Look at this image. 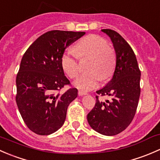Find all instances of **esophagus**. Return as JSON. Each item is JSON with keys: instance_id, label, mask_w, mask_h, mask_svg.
<instances>
[{"instance_id": "34e87169", "label": "esophagus", "mask_w": 160, "mask_h": 160, "mask_svg": "<svg viewBox=\"0 0 160 160\" xmlns=\"http://www.w3.org/2000/svg\"><path fill=\"white\" fill-rule=\"evenodd\" d=\"M86 92H83V91H78V95H80V96H82V95H86Z\"/></svg>"}]
</instances>
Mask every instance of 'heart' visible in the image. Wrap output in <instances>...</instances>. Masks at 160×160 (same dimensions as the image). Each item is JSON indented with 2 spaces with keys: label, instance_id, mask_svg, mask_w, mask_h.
I'll use <instances>...</instances> for the list:
<instances>
[{
  "label": "heart",
  "instance_id": "heart-1",
  "mask_svg": "<svg viewBox=\"0 0 160 160\" xmlns=\"http://www.w3.org/2000/svg\"><path fill=\"white\" fill-rule=\"evenodd\" d=\"M75 51L76 54L72 51L65 52L61 60L64 72L70 78H77L79 73L77 56L80 58H91L86 68L88 72L81 75L74 83L76 88L91 90L98 85L100 78L106 80L112 75L116 57L103 38L98 35L83 38L75 46Z\"/></svg>",
  "mask_w": 160,
  "mask_h": 160
}]
</instances>
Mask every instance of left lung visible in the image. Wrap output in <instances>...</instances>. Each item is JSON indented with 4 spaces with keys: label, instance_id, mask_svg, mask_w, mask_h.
<instances>
[{
    "label": "left lung",
    "instance_id": "1",
    "mask_svg": "<svg viewBox=\"0 0 160 160\" xmlns=\"http://www.w3.org/2000/svg\"><path fill=\"white\" fill-rule=\"evenodd\" d=\"M111 39L116 52V68L112 78L97 94L111 96L100 101L87 116L89 126L104 136H115L129 126L136 114L140 95V76L136 57L126 41L116 31L102 29Z\"/></svg>",
    "mask_w": 160,
    "mask_h": 160
}]
</instances>
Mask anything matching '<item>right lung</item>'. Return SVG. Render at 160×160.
<instances>
[{"mask_svg": "<svg viewBox=\"0 0 160 160\" xmlns=\"http://www.w3.org/2000/svg\"><path fill=\"white\" fill-rule=\"evenodd\" d=\"M85 34L48 31L23 55L16 78V102L26 126L36 134L48 136L60 129L69 104L78 96L75 88L57 92L70 84L61 62L65 48Z\"/></svg>", "mask_w": 160, "mask_h": 160, "instance_id": "add662e5", "label": "right lung"}]
</instances>
